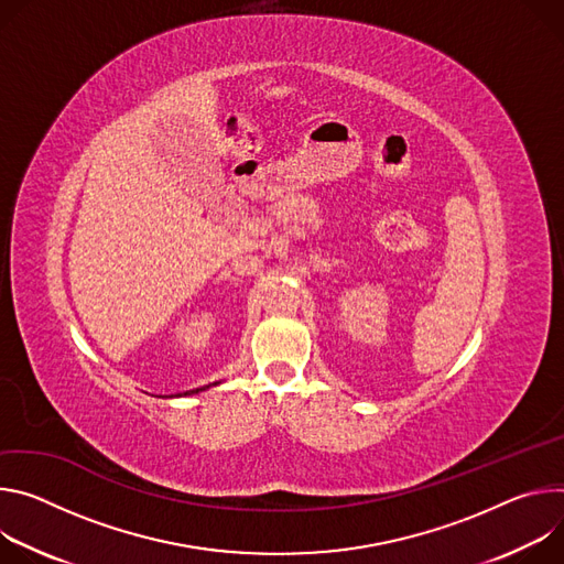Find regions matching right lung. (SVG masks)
Returning a JSON list of instances; mask_svg holds the SVG:
<instances>
[{"mask_svg":"<svg viewBox=\"0 0 564 564\" xmlns=\"http://www.w3.org/2000/svg\"><path fill=\"white\" fill-rule=\"evenodd\" d=\"M206 388H208V386H206ZM202 390H204V388H197V390H191V392H185V394H197V392H202Z\"/></svg>","mask_w":564,"mask_h":564,"instance_id":"right-lung-1","label":"right lung"}]
</instances>
